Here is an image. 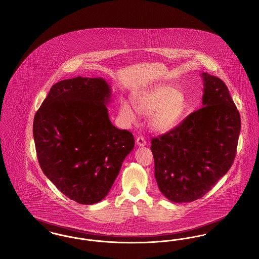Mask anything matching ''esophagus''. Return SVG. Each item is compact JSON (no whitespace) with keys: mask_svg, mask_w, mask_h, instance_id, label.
<instances>
[{"mask_svg":"<svg viewBox=\"0 0 259 259\" xmlns=\"http://www.w3.org/2000/svg\"><path fill=\"white\" fill-rule=\"evenodd\" d=\"M136 144H137V146H139V147H145V146L147 145V142H146L145 138H143V137H138V138L136 139Z\"/></svg>","mask_w":259,"mask_h":259,"instance_id":"esophagus-1","label":"esophagus"}]
</instances>
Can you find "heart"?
I'll use <instances>...</instances> for the list:
<instances>
[{
	"label": "heart",
	"instance_id": "obj_1",
	"mask_svg": "<svg viewBox=\"0 0 259 259\" xmlns=\"http://www.w3.org/2000/svg\"><path fill=\"white\" fill-rule=\"evenodd\" d=\"M137 112L148 117V126L155 133L163 134L174 129L182 121L185 113V102L176 87L159 84L141 92L133 100ZM119 116L125 123L135 122V113L128 103L122 102Z\"/></svg>",
	"mask_w": 259,
	"mask_h": 259
}]
</instances>
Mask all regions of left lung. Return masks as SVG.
Returning <instances> with one entry per match:
<instances>
[{
  "mask_svg": "<svg viewBox=\"0 0 259 259\" xmlns=\"http://www.w3.org/2000/svg\"><path fill=\"white\" fill-rule=\"evenodd\" d=\"M201 76L203 108L151 139L155 180L161 193L175 203L203 197L228 172L236 155L240 113L221 78Z\"/></svg>",
  "mask_w": 259,
  "mask_h": 259,
  "instance_id": "left-lung-1",
  "label": "left lung"
}]
</instances>
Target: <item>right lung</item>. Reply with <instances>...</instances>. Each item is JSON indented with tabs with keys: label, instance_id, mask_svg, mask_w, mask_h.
<instances>
[{
	"label": "right lung",
	"instance_id": "right-lung-1",
	"mask_svg": "<svg viewBox=\"0 0 259 259\" xmlns=\"http://www.w3.org/2000/svg\"><path fill=\"white\" fill-rule=\"evenodd\" d=\"M111 87L102 77L76 76L50 88L37 110L33 135L44 174L62 193L83 205L98 203L111 190L132 133L109 117Z\"/></svg>",
	"mask_w": 259,
	"mask_h": 259
}]
</instances>
